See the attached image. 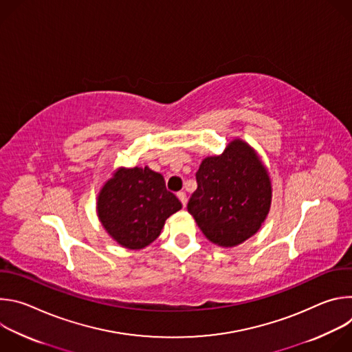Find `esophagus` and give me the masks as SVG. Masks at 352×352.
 <instances>
[{"label":"esophagus","instance_id":"34e87169","mask_svg":"<svg viewBox=\"0 0 352 352\" xmlns=\"http://www.w3.org/2000/svg\"><path fill=\"white\" fill-rule=\"evenodd\" d=\"M177 196H178V199L181 200L182 206H185V205H186V193H185V192H178Z\"/></svg>","mask_w":352,"mask_h":352}]
</instances>
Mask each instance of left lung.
I'll return each mask as SVG.
<instances>
[{
    "label": "left lung",
    "instance_id": "obj_1",
    "mask_svg": "<svg viewBox=\"0 0 352 352\" xmlns=\"http://www.w3.org/2000/svg\"><path fill=\"white\" fill-rule=\"evenodd\" d=\"M196 182L186 208L208 239L235 246L258 232L270 209L272 185L252 147L231 142L221 156L202 162Z\"/></svg>",
    "mask_w": 352,
    "mask_h": 352
}]
</instances>
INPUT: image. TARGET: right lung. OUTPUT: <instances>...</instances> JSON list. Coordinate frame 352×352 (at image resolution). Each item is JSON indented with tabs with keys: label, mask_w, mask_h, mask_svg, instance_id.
I'll return each instance as SVG.
<instances>
[{
	"label": "right lung",
	"mask_w": 352,
	"mask_h": 352,
	"mask_svg": "<svg viewBox=\"0 0 352 352\" xmlns=\"http://www.w3.org/2000/svg\"><path fill=\"white\" fill-rule=\"evenodd\" d=\"M181 208L178 197L167 190L163 175L148 167L120 168L97 199L100 221L128 249L152 243L164 221Z\"/></svg>",
	"instance_id": "right-lung-1"
}]
</instances>
